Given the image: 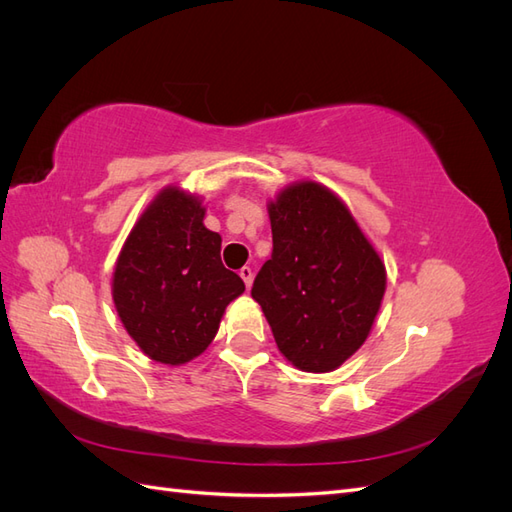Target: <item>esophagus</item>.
Masks as SVG:
<instances>
[{
  "mask_svg": "<svg viewBox=\"0 0 512 512\" xmlns=\"http://www.w3.org/2000/svg\"><path fill=\"white\" fill-rule=\"evenodd\" d=\"M239 275H241V280L245 282L247 290H250V286H252V280H254V271H252L250 267H243V269L239 271Z\"/></svg>",
  "mask_w": 512,
  "mask_h": 512,
  "instance_id": "1",
  "label": "esophagus"
}]
</instances>
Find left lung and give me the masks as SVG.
I'll return each mask as SVG.
<instances>
[{
    "instance_id": "1",
    "label": "left lung",
    "mask_w": 512,
    "mask_h": 512,
    "mask_svg": "<svg viewBox=\"0 0 512 512\" xmlns=\"http://www.w3.org/2000/svg\"><path fill=\"white\" fill-rule=\"evenodd\" d=\"M267 211L273 254L256 275L252 299L286 359L327 374L371 333L386 290L384 260L327 185L290 183Z\"/></svg>"
}]
</instances>
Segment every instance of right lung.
I'll use <instances>...</instances> for the list:
<instances>
[{
	"mask_svg": "<svg viewBox=\"0 0 512 512\" xmlns=\"http://www.w3.org/2000/svg\"><path fill=\"white\" fill-rule=\"evenodd\" d=\"M203 198L166 185L123 243L113 303L123 329L151 361L183 365L203 354L226 305L245 284L222 265V237L205 224Z\"/></svg>",
	"mask_w": 512,
	"mask_h": 512,
	"instance_id": "add662e5",
	"label": "right lung"
}]
</instances>
